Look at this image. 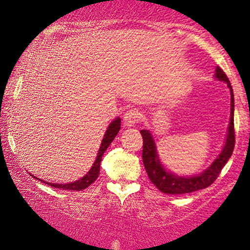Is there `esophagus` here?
I'll return each instance as SVG.
<instances>
[{
	"label": "esophagus",
	"mask_w": 250,
	"mask_h": 250,
	"mask_svg": "<svg viewBox=\"0 0 250 250\" xmlns=\"http://www.w3.org/2000/svg\"><path fill=\"white\" fill-rule=\"evenodd\" d=\"M140 119H141V116H140L139 110H136V109H129L128 111H125V116H123V122L128 127H133V125H135L140 121Z\"/></svg>",
	"instance_id": "1"
}]
</instances>
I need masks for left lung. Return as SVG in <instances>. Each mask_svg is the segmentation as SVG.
<instances>
[{
    "instance_id": "obj_1",
    "label": "left lung",
    "mask_w": 250,
    "mask_h": 250,
    "mask_svg": "<svg viewBox=\"0 0 250 250\" xmlns=\"http://www.w3.org/2000/svg\"><path fill=\"white\" fill-rule=\"evenodd\" d=\"M216 74L215 77L220 81L227 83L229 90H230L231 96V113H230V122L228 127V135H227L226 145L223 147L221 154L217 159L211 163L210 167H208L202 174L197 176L183 177L177 176L173 173H169L163 168L160 162L159 156H157L156 147L151 134L148 130H141V135L143 139V150H142V160L145 165L146 171H147L149 180L157 189L166 194H187L191 191L200 190V189L207 188L215 180L217 179L222 168L228 162L229 157L231 156L235 146V130H234V94L233 88H231L230 82L225 74V71L220 67H216Z\"/></svg>"
}]
</instances>
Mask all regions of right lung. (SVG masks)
<instances>
[{
    "instance_id": "obj_1",
    "label": "right lung",
    "mask_w": 250,
    "mask_h": 250,
    "mask_svg": "<svg viewBox=\"0 0 250 250\" xmlns=\"http://www.w3.org/2000/svg\"><path fill=\"white\" fill-rule=\"evenodd\" d=\"M120 127H121V119H119V117L114 120V121L109 125L107 131H105V134H104V137H103V140H102L101 147H100L99 153H97V157H96L95 162H94L93 167H91L90 170H89L88 173L82 177V179L77 180V181H75V182L67 183V185H61V183H50V182H45V181H43V182L47 183L48 186H51V187H54V188L64 189V190H82V189H85L87 187H89V186H90L93 182H95L97 177H99L100 165H101L103 154H104V151L107 150L109 145L113 142V140L115 139L117 133L120 131ZM37 180H40V179H37Z\"/></svg>"
}]
</instances>
